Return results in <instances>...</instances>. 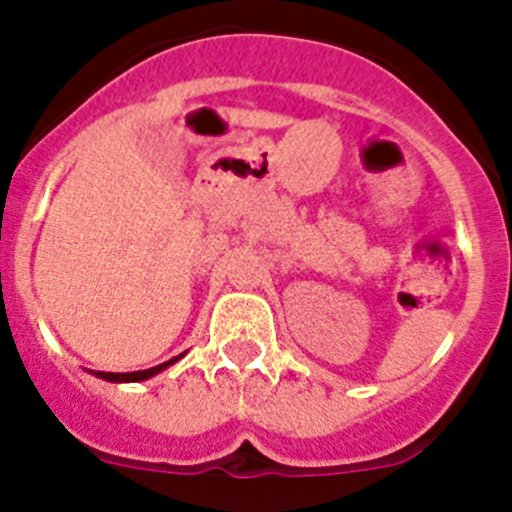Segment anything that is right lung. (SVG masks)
Wrapping results in <instances>:
<instances>
[{
  "mask_svg": "<svg viewBox=\"0 0 512 512\" xmlns=\"http://www.w3.org/2000/svg\"><path fill=\"white\" fill-rule=\"evenodd\" d=\"M184 354H187V351H184ZM184 354L174 356V359L164 361V364L151 366V369H143V372H125V374H117V372H97V374H94V377L104 379V382H146V379L156 377L158 372H164L166 366H171V364H176V361H179V359H184Z\"/></svg>",
  "mask_w": 512,
  "mask_h": 512,
  "instance_id": "right-lung-1",
  "label": "right lung"
}]
</instances>
